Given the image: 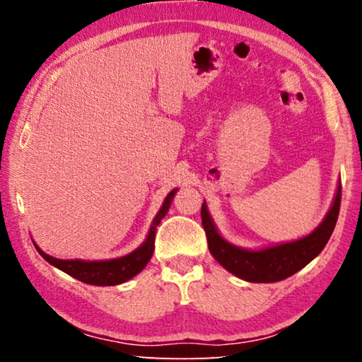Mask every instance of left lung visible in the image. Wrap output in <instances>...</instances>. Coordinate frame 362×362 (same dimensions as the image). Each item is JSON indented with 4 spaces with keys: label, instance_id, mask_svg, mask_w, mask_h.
<instances>
[{
    "label": "left lung",
    "instance_id": "obj_1",
    "mask_svg": "<svg viewBox=\"0 0 362 362\" xmlns=\"http://www.w3.org/2000/svg\"><path fill=\"white\" fill-rule=\"evenodd\" d=\"M341 187L339 183L332 206L316 228L300 240L274 244L260 249H244L235 246L220 235L207 211L206 201L201 207V220L207 236V246L214 259L226 272L249 283H276L292 276L321 254L335 228L340 211Z\"/></svg>",
    "mask_w": 362,
    "mask_h": 362
}]
</instances>
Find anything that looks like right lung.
I'll return each instance as SVG.
<instances>
[{
    "label": "right lung",
    "mask_w": 362,
    "mask_h": 362,
    "mask_svg": "<svg viewBox=\"0 0 362 362\" xmlns=\"http://www.w3.org/2000/svg\"><path fill=\"white\" fill-rule=\"evenodd\" d=\"M175 193H177V188H174L173 192L166 196L161 209L158 211L155 218H153V223L150 226L148 235H146L145 241L140 244L136 250H132L131 254L118 257V259L62 260V259H56V257L52 255H47L45 250H41L38 247V244L36 243L33 244L36 250L41 254L42 259L51 263L52 267L62 269L64 273L70 274V276L76 278L78 281H81V283L93 284V286H116V284L126 283V281H129L131 278H134L136 274L142 272V269L146 267V263L150 262L153 250H155L156 226L168 214Z\"/></svg>",
    "instance_id": "1"
}]
</instances>
